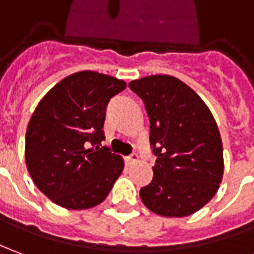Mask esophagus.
<instances>
[{"label":"esophagus","instance_id":"34e87169","mask_svg":"<svg viewBox=\"0 0 254 254\" xmlns=\"http://www.w3.org/2000/svg\"><path fill=\"white\" fill-rule=\"evenodd\" d=\"M138 159H139V157H138L137 153H132V155H130V156L126 157V163H127V164H134V163H137Z\"/></svg>","mask_w":254,"mask_h":254}]
</instances>
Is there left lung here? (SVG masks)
<instances>
[{
	"mask_svg": "<svg viewBox=\"0 0 254 254\" xmlns=\"http://www.w3.org/2000/svg\"><path fill=\"white\" fill-rule=\"evenodd\" d=\"M150 123V148L156 156L153 178L139 190L150 211L185 217L202 209L223 180V142L216 120L200 97L167 74L132 80Z\"/></svg>",
	"mask_w": 254,
	"mask_h": 254,
	"instance_id": "left-lung-1",
	"label": "left lung"
}]
</instances>
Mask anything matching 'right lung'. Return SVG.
Wrapping results in <instances>:
<instances>
[{"instance_id":"obj_1","label":"right lung","mask_w":254,"mask_h":254,"mask_svg":"<svg viewBox=\"0 0 254 254\" xmlns=\"http://www.w3.org/2000/svg\"><path fill=\"white\" fill-rule=\"evenodd\" d=\"M127 84L84 70L64 77L37 105L26 131V166L36 187L71 210L102 203L124 169L106 146L105 112Z\"/></svg>"}]
</instances>
